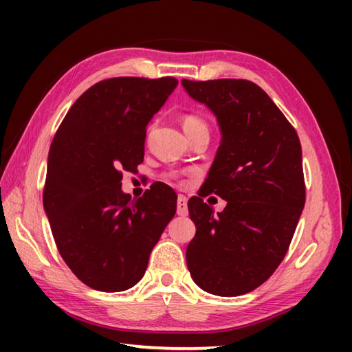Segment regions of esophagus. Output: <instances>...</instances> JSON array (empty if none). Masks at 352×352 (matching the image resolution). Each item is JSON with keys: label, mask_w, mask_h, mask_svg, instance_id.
<instances>
[{"label": "esophagus", "mask_w": 352, "mask_h": 352, "mask_svg": "<svg viewBox=\"0 0 352 352\" xmlns=\"http://www.w3.org/2000/svg\"><path fill=\"white\" fill-rule=\"evenodd\" d=\"M177 214L178 216H188V199L184 195H178L177 199Z\"/></svg>", "instance_id": "esophagus-1"}]
</instances>
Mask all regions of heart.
I'll use <instances>...</instances> for the list:
<instances>
[{"instance_id": "obj_1", "label": "heart", "mask_w": 352, "mask_h": 352, "mask_svg": "<svg viewBox=\"0 0 352 352\" xmlns=\"http://www.w3.org/2000/svg\"><path fill=\"white\" fill-rule=\"evenodd\" d=\"M183 129L184 132H194V130H199V129H208L204 119H200L199 116H194V115H188L183 118Z\"/></svg>"}]
</instances>
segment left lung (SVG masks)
<instances>
[{
  "label": "left lung",
  "instance_id": "1",
  "mask_svg": "<svg viewBox=\"0 0 352 352\" xmlns=\"http://www.w3.org/2000/svg\"><path fill=\"white\" fill-rule=\"evenodd\" d=\"M220 129L201 195L227 200L213 214L199 197L188 201L195 236L186 248L194 283L219 296L259 287L281 264L306 201L301 144L295 129L261 87L243 79L182 80Z\"/></svg>",
  "mask_w": 352,
  "mask_h": 352
}]
</instances>
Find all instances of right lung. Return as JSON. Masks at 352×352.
Instances as JSON below:
<instances>
[{
	"mask_svg": "<svg viewBox=\"0 0 352 352\" xmlns=\"http://www.w3.org/2000/svg\"><path fill=\"white\" fill-rule=\"evenodd\" d=\"M178 85L174 77H113L68 110L47 155L43 208L58 253L88 287L122 292L144 276L175 216L177 194L155 184L135 200L122 170L144 160L147 124Z\"/></svg>",
	"mask_w": 352,
	"mask_h": 352,
	"instance_id": "right-lung-1",
	"label": "right lung"
}]
</instances>
